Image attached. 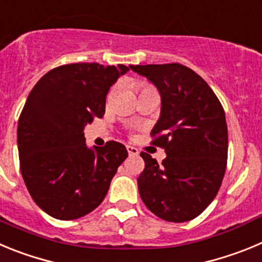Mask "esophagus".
<instances>
[{
  "instance_id": "esophagus-1",
  "label": "esophagus",
  "mask_w": 262,
  "mask_h": 262,
  "mask_svg": "<svg viewBox=\"0 0 262 262\" xmlns=\"http://www.w3.org/2000/svg\"><path fill=\"white\" fill-rule=\"evenodd\" d=\"M126 150H128L129 157H137L138 155V148L133 147V146H126Z\"/></svg>"
}]
</instances>
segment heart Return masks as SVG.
<instances>
[{
    "label": "heart",
    "instance_id": "heart-1",
    "mask_svg": "<svg viewBox=\"0 0 262 262\" xmlns=\"http://www.w3.org/2000/svg\"><path fill=\"white\" fill-rule=\"evenodd\" d=\"M147 87H150V86H147V84H140L141 90H143V89H147Z\"/></svg>",
    "mask_w": 262,
    "mask_h": 262
}]
</instances>
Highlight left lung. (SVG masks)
I'll list each match as a JSON object with an SVG mask.
<instances>
[{"mask_svg":"<svg viewBox=\"0 0 262 262\" xmlns=\"http://www.w3.org/2000/svg\"><path fill=\"white\" fill-rule=\"evenodd\" d=\"M155 84L162 98L152 145L164 148L162 164L141 152L145 169L137 179L148 210L168 222L199 216L215 199L227 164L225 111L210 86L181 63L130 65Z\"/></svg>","mask_w":262,"mask_h":262,"instance_id":"left-lung-1","label":"left lung"}]
</instances>
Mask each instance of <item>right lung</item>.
I'll return each instance as SVG.
<instances>
[{
	"mask_svg": "<svg viewBox=\"0 0 262 262\" xmlns=\"http://www.w3.org/2000/svg\"><path fill=\"white\" fill-rule=\"evenodd\" d=\"M129 67L68 63L39 79L18 120V152L26 187L41 210L61 221L102 204L128 151L110 141L87 147L83 129L103 117L110 87Z\"/></svg>",
	"mask_w": 262,
	"mask_h": 262,
	"instance_id": "add662e5",
	"label": "right lung"
}]
</instances>
